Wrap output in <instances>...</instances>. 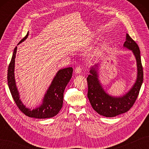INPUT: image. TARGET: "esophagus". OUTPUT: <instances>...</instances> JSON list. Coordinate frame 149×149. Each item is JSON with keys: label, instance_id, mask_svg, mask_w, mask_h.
<instances>
[{"label": "esophagus", "instance_id": "34e87169", "mask_svg": "<svg viewBox=\"0 0 149 149\" xmlns=\"http://www.w3.org/2000/svg\"><path fill=\"white\" fill-rule=\"evenodd\" d=\"M81 72H82V67L81 66H78L76 68H75V74H80V73H81Z\"/></svg>", "mask_w": 149, "mask_h": 149}]
</instances>
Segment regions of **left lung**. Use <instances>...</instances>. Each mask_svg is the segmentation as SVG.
I'll list each match as a JSON object with an SVG mask.
<instances>
[{"mask_svg": "<svg viewBox=\"0 0 149 149\" xmlns=\"http://www.w3.org/2000/svg\"><path fill=\"white\" fill-rule=\"evenodd\" d=\"M123 46L133 52L136 59L138 70L136 81L127 93L122 97H115L110 96L104 90L98 78L97 69L99 64L91 68L90 74L87 77L88 97L91 105L99 115L106 117H114L128 111L134 105L143 83V66L138 45L128 34H126Z\"/></svg>", "mask_w": 149, "mask_h": 149, "instance_id": "left-lung-1", "label": "left lung"}]
</instances>
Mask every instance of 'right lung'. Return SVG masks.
<instances>
[{"label": "right lung", "instance_id": "1", "mask_svg": "<svg viewBox=\"0 0 149 149\" xmlns=\"http://www.w3.org/2000/svg\"><path fill=\"white\" fill-rule=\"evenodd\" d=\"M27 36L28 33L18 43V45L24 42ZM17 50V47H16L13 53L12 58L8 70V86L16 104L22 113L29 117L41 119L51 118L56 116L59 112L63 106V93H64L66 85L72 76L73 68L72 67H68L59 70L54 78L53 79L48 90L47 91V93L43 99L42 105L36 109L31 110L25 106L22 102L17 86H16L14 71Z\"/></svg>", "mask_w": 149, "mask_h": 149}]
</instances>
